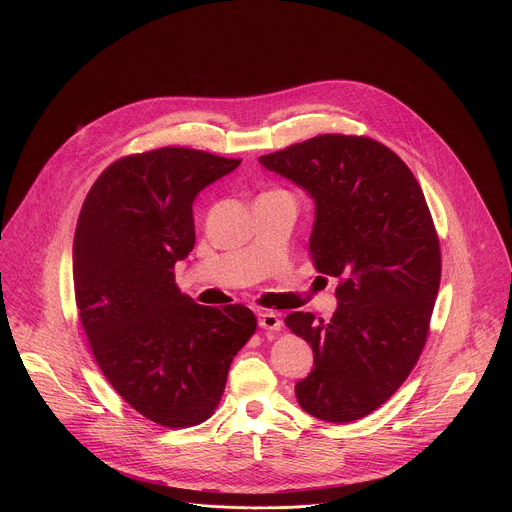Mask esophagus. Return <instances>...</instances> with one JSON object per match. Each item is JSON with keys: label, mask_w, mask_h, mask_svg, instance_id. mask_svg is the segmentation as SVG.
<instances>
[{"label": "esophagus", "mask_w": 512, "mask_h": 512, "mask_svg": "<svg viewBox=\"0 0 512 512\" xmlns=\"http://www.w3.org/2000/svg\"><path fill=\"white\" fill-rule=\"evenodd\" d=\"M259 326H261L263 330L277 332V330H281L283 322H281V318H279L275 312H261V314H259Z\"/></svg>", "instance_id": "34e87169"}]
</instances>
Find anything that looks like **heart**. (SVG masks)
Masks as SVG:
<instances>
[{
	"label": "heart",
	"instance_id": "heart-1",
	"mask_svg": "<svg viewBox=\"0 0 512 512\" xmlns=\"http://www.w3.org/2000/svg\"><path fill=\"white\" fill-rule=\"evenodd\" d=\"M275 192H281V190H275Z\"/></svg>",
	"mask_w": 512,
	"mask_h": 512
}]
</instances>
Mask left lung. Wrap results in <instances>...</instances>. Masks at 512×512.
Returning <instances> with one entry per match:
<instances>
[{
  "label": "left lung",
  "instance_id": "left-lung-1",
  "mask_svg": "<svg viewBox=\"0 0 512 512\" xmlns=\"http://www.w3.org/2000/svg\"><path fill=\"white\" fill-rule=\"evenodd\" d=\"M259 162L314 198L310 257L340 277L330 320L285 318L314 350L298 403L322 421H356L405 383L425 346L442 277L431 212L407 164L367 135L324 133Z\"/></svg>",
  "mask_w": 512,
  "mask_h": 512
}]
</instances>
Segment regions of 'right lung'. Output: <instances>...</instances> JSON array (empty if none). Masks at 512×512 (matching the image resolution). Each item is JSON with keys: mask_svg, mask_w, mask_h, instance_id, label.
I'll return each mask as SVG.
<instances>
[{"mask_svg": "<svg viewBox=\"0 0 512 512\" xmlns=\"http://www.w3.org/2000/svg\"><path fill=\"white\" fill-rule=\"evenodd\" d=\"M239 164L190 148L131 154L95 180L79 214L72 279L91 352L123 401L162 427L214 413L257 330L249 308L200 306L174 279L194 249L196 194Z\"/></svg>", "mask_w": 512, "mask_h": 512, "instance_id": "add662e5", "label": "right lung"}]
</instances>
